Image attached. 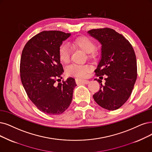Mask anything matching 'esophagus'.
I'll return each mask as SVG.
<instances>
[{
    "mask_svg": "<svg viewBox=\"0 0 152 152\" xmlns=\"http://www.w3.org/2000/svg\"><path fill=\"white\" fill-rule=\"evenodd\" d=\"M76 82L77 84H86V85L89 83V81H88L87 80L79 79V78H77V79H76Z\"/></svg>",
    "mask_w": 152,
    "mask_h": 152,
    "instance_id": "34e87169",
    "label": "esophagus"
}]
</instances>
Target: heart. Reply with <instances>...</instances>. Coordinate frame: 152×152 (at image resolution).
<instances>
[{
    "mask_svg": "<svg viewBox=\"0 0 152 152\" xmlns=\"http://www.w3.org/2000/svg\"><path fill=\"white\" fill-rule=\"evenodd\" d=\"M73 47L82 50L87 54L91 53L93 56L94 53L93 50L94 49L95 44L91 40L86 36H81L75 39L72 43ZM71 50L66 44H63L59 49V56L61 62L67 63L70 60ZM92 69V67L89 64H72L69 66L66 69L67 75L79 77H85L88 72Z\"/></svg>",
    "mask_w": 152,
    "mask_h": 152,
    "instance_id": "heart-1",
    "label": "heart"
}]
</instances>
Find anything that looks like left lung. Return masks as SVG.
I'll list each match as a JSON object with an SVG mask.
<instances>
[{"label":"left lung","mask_w":152,"mask_h":152,"mask_svg":"<svg viewBox=\"0 0 152 152\" xmlns=\"http://www.w3.org/2000/svg\"><path fill=\"white\" fill-rule=\"evenodd\" d=\"M88 34L102 45L101 59L95 72L105 76L99 91L93 98L100 106L110 111L118 109L130 96L137 77V59L134 49L122 34L110 28L92 29Z\"/></svg>","instance_id":"left-lung-1"}]
</instances>
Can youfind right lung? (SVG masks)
Returning a JSON list of instances; mask_svg holds the SVG:
<instances>
[{"label": "right lung", "instance_id": "add662e5", "mask_svg": "<svg viewBox=\"0 0 152 152\" xmlns=\"http://www.w3.org/2000/svg\"><path fill=\"white\" fill-rule=\"evenodd\" d=\"M71 35L58 31H42L32 37L22 50L20 64L22 85L31 102L48 115H59L68 108L77 86L71 77L58 85L55 83L64 72L59 49Z\"/></svg>", "mask_w": 152, "mask_h": 152}]
</instances>
